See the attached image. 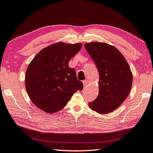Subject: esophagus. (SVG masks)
<instances>
[{"label":"esophagus","mask_w":153,"mask_h":153,"mask_svg":"<svg viewBox=\"0 0 153 153\" xmlns=\"http://www.w3.org/2000/svg\"><path fill=\"white\" fill-rule=\"evenodd\" d=\"M83 85H84V86H87V85L88 84V80L83 81Z\"/></svg>","instance_id":"obj_1"}]
</instances>
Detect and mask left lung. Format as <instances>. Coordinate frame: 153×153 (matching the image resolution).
<instances>
[{
	"mask_svg": "<svg viewBox=\"0 0 153 153\" xmlns=\"http://www.w3.org/2000/svg\"><path fill=\"white\" fill-rule=\"evenodd\" d=\"M87 52L94 61L99 72V94L89 108L100 114H107L124 102L133 83L130 66L122 53L104 42L86 43Z\"/></svg>",
	"mask_w": 153,
	"mask_h": 153,
	"instance_id": "obj_1",
	"label": "left lung"
}]
</instances>
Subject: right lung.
I'll return each instance as SVG.
<instances>
[{"mask_svg":"<svg viewBox=\"0 0 153 153\" xmlns=\"http://www.w3.org/2000/svg\"><path fill=\"white\" fill-rule=\"evenodd\" d=\"M82 47L81 43L57 42L44 48L30 63L26 71L25 85L35 105L48 113L59 111L83 83L77 79L69 61Z\"/></svg>","mask_w":153,"mask_h":153,"instance_id":"obj_1","label":"right lung"}]
</instances>
